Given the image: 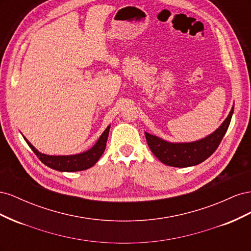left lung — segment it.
<instances>
[{"label": "left lung", "instance_id": "1", "mask_svg": "<svg viewBox=\"0 0 251 251\" xmlns=\"http://www.w3.org/2000/svg\"><path fill=\"white\" fill-rule=\"evenodd\" d=\"M233 107L218 130L201 140L188 143H172L146 132V138L153 154L162 163L175 168L197 165L214 154L229 126Z\"/></svg>", "mask_w": 251, "mask_h": 251}]
</instances>
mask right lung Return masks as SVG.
I'll use <instances>...</instances> for the list:
<instances>
[{"instance_id": "1", "label": "right lung", "mask_w": 251, "mask_h": 251, "mask_svg": "<svg viewBox=\"0 0 251 251\" xmlns=\"http://www.w3.org/2000/svg\"><path fill=\"white\" fill-rule=\"evenodd\" d=\"M109 130L110 126L105 128L92 149H90L85 153L71 156H49L42 154L25 137L24 139L28 143L30 149L33 151V153L45 165L59 172H78L90 169L101 157L105 149V144H107Z\"/></svg>"}]
</instances>
